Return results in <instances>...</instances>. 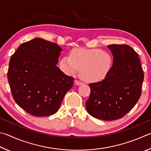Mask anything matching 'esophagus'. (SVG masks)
Instances as JSON below:
<instances>
[{
	"mask_svg": "<svg viewBox=\"0 0 151 151\" xmlns=\"http://www.w3.org/2000/svg\"><path fill=\"white\" fill-rule=\"evenodd\" d=\"M75 83H76L77 86H80V85H81V84H82L83 83L81 82V81H80L76 80H75Z\"/></svg>",
	"mask_w": 151,
	"mask_h": 151,
	"instance_id": "34e87169",
	"label": "esophagus"
}]
</instances>
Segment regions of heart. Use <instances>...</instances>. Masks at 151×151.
I'll use <instances>...</instances> for the list:
<instances>
[{
  "label": "heart",
  "mask_w": 151,
  "mask_h": 151,
  "mask_svg": "<svg viewBox=\"0 0 151 151\" xmlns=\"http://www.w3.org/2000/svg\"><path fill=\"white\" fill-rule=\"evenodd\" d=\"M113 58L109 53L98 49L74 48L70 56L61 60L60 65L68 73L74 74L80 70L81 78L87 82L104 80L111 70Z\"/></svg>",
  "instance_id": "heart-1"
}]
</instances>
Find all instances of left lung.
Here are the masks:
<instances>
[{
  "label": "left lung",
  "instance_id": "left-lung-1",
  "mask_svg": "<svg viewBox=\"0 0 151 151\" xmlns=\"http://www.w3.org/2000/svg\"><path fill=\"white\" fill-rule=\"evenodd\" d=\"M113 55V66L101 81L89 83L91 93L86 102L89 114L113 121L124 117L141 97L144 73L139 54L127 44L108 46Z\"/></svg>",
  "mask_w": 151,
  "mask_h": 151
}]
</instances>
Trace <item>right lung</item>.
Masks as SVG:
<instances>
[{
    "instance_id": "add662e5",
    "label": "right lung",
    "mask_w": 151,
    "mask_h": 151,
    "mask_svg": "<svg viewBox=\"0 0 151 151\" xmlns=\"http://www.w3.org/2000/svg\"><path fill=\"white\" fill-rule=\"evenodd\" d=\"M62 48L36 38L20 44L10 58L7 78L13 99L36 117L54 114L74 78L56 65Z\"/></svg>"
}]
</instances>
